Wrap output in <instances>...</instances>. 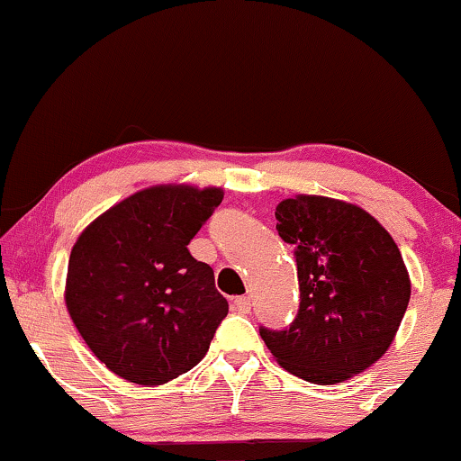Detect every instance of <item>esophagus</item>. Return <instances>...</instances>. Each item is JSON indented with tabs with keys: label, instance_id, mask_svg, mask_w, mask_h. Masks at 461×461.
<instances>
[{
	"label": "esophagus",
	"instance_id": "34e87169",
	"mask_svg": "<svg viewBox=\"0 0 461 461\" xmlns=\"http://www.w3.org/2000/svg\"><path fill=\"white\" fill-rule=\"evenodd\" d=\"M251 308V300L248 295H239V298L232 300V311H237L239 314H248Z\"/></svg>",
	"mask_w": 461,
	"mask_h": 461
}]
</instances>
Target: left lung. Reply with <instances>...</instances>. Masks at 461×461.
Returning <instances> with one entry per match:
<instances>
[{"label":"left lung","mask_w":461,"mask_h":461,"mask_svg":"<svg viewBox=\"0 0 461 461\" xmlns=\"http://www.w3.org/2000/svg\"><path fill=\"white\" fill-rule=\"evenodd\" d=\"M276 232L295 248L300 311L285 331L260 330L275 361L311 384H339L386 355L411 298L390 232L363 207L323 194L276 205Z\"/></svg>","instance_id":"left-lung-1"}]
</instances>
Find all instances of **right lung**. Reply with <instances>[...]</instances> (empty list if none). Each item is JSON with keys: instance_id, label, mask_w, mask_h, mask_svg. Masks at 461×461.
Listing matches in <instances>:
<instances>
[{"instance_id": "1", "label": "right lung", "mask_w": 461, "mask_h": 461, "mask_svg": "<svg viewBox=\"0 0 461 461\" xmlns=\"http://www.w3.org/2000/svg\"><path fill=\"white\" fill-rule=\"evenodd\" d=\"M220 186L155 185L81 230L65 304L100 363L123 380L161 386L191 371L229 312L210 264L186 245L222 203Z\"/></svg>"}]
</instances>
